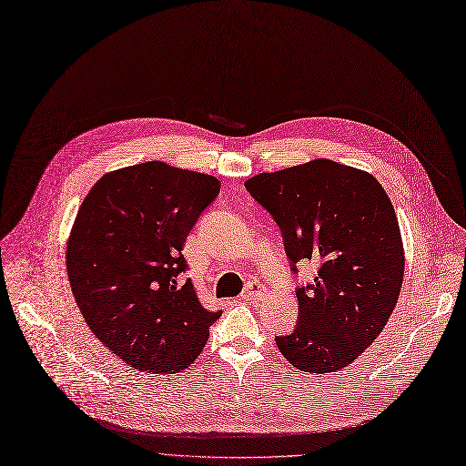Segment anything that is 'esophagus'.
<instances>
[{
	"mask_svg": "<svg viewBox=\"0 0 466 466\" xmlns=\"http://www.w3.org/2000/svg\"><path fill=\"white\" fill-rule=\"evenodd\" d=\"M265 295H267L265 286H262L260 281H251L249 286L246 288V291L241 293V299H244V300H258V299H262Z\"/></svg>",
	"mask_w": 466,
	"mask_h": 466,
	"instance_id": "obj_1",
	"label": "esophagus"
}]
</instances>
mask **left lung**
Here are the masks:
<instances>
[{
    "mask_svg": "<svg viewBox=\"0 0 466 466\" xmlns=\"http://www.w3.org/2000/svg\"><path fill=\"white\" fill-rule=\"evenodd\" d=\"M283 236L291 270L318 260L312 283L297 289L299 321L276 345L293 368H347L387 326L406 257L392 201L368 171L312 159L246 180Z\"/></svg>",
    "mask_w": 466,
    "mask_h": 466,
    "instance_id": "obj_1",
    "label": "left lung"
}]
</instances>
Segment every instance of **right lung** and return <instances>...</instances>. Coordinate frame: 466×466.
Returning <instances> with one entry per match:
<instances>
[{
  "mask_svg": "<svg viewBox=\"0 0 466 466\" xmlns=\"http://www.w3.org/2000/svg\"><path fill=\"white\" fill-rule=\"evenodd\" d=\"M220 190L218 178L147 161L100 177L66 246L74 299L89 329L129 368L187 370L222 314L198 300L185 241Z\"/></svg>",
  "mask_w": 466,
  "mask_h": 466,
  "instance_id": "add662e5",
  "label": "right lung"
}]
</instances>
